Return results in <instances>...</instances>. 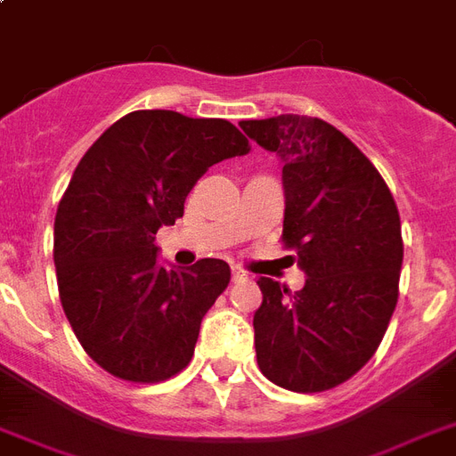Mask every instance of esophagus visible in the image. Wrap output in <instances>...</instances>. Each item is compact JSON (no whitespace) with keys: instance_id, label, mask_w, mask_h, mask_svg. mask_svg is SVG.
<instances>
[{"instance_id":"34e87169","label":"esophagus","mask_w":456,"mask_h":456,"mask_svg":"<svg viewBox=\"0 0 456 456\" xmlns=\"http://www.w3.org/2000/svg\"><path fill=\"white\" fill-rule=\"evenodd\" d=\"M246 279H248V272L241 267H232V281H246Z\"/></svg>"}]
</instances>
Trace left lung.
<instances>
[{
	"instance_id": "8db88e82",
	"label": "left lung",
	"mask_w": 456,
	"mask_h": 456,
	"mask_svg": "<svg viewBox=\"0 0 456 456\" xmlns=\"http://www.w3.org/2000/svg\"><path fill=\"white\" fill-rule=\"evenodd\" d=\"M239 125L284 163L281 239L307 277L296 293L257 281V367L286 390L336 388L371 360L397 305L395 200L371 160L319 118L286 113Z\"/></svg>"
}]
</instances>
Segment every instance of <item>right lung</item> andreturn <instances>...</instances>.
Here are the masks:
<instances>
[{"instance_id":"1","label":"right lung","mask_w":456,"mask_h":456,"mask_svg":"<svg viewBox=\"0 0 456 456\" xmlns=\"http://www.w3.org/2000/svg\"><path fill=\"white\" fill-rule=\"evenodd\" d=\"M248 151L222 118L132 110L82 156L56 210L53 265L75 336L109 374L158 383L191 362L232 272L215 257L167 270L153 241L210 165Z\"/></svg>"}]
</instances>
